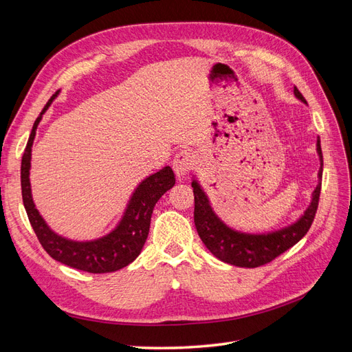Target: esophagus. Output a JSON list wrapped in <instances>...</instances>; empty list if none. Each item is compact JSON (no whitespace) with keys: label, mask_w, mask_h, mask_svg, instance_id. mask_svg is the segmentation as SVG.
<instances>
[{"label":"esophagus","mask_w":352,"mask_h":352,"mask_svg":"<svg viewBox=\"0 0 352 352\" xmlns=\"http://www.w3.org/2000/svg\"><path fill=\"white\" fill-rule=\"evenodd\" d=\"M194 167V160L192 155H190L189 151L184 150L176 154L175 160H173V170L177 177H184L186 176L190 170Z\"/></svg>","instance_id":"1"}]
</instances>
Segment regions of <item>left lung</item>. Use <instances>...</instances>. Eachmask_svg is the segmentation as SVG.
Wrapping results in <instances>:
<instances>
[{
  "label": "left lung",
  "mask_w": 352,
  "mask_h": 352,
  "mask_svg": "<svg viewBox=\"0 0 352 352\" xmlns=\"http://www.w3.org/2000/svg\"><path fill=\"white\" fill-rule=\"evenodd\" d=\"M296 98H300L307 104L302 94L294 88ZM317 153L320 157V170H318V184L314 189L311 202L304 214L296 220L294 225L283 228L280 230L263 233V235H251V233H242L226 226L212 211L210 201L199 184L194 179V221L201 241L204 242L208 251L217 257L220 261H225L238 267H260L279 257L286 250H289L296 242H300L316 217L318 207V198H320L322 189V175H323V154L320 140H317Z\"/></svg>",
  "instance_id": "8db88e82"
}]
</instances>
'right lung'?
<instances>
[{
	"label": "right lung",
	"instance_id": "right-lung-1",
	"mask_svg": "<svg viewBox=\"0 0 352 352\" xmlns=\"http://www.w3.org/2000/svg\"><path fill=\"white\" fill-rule=\"evenodd\" d=\"M58 92L52 95L44 110L41 111L39 117L35 120L22 157L20 179H22V197L25 210L41 245L54 260L69 265V267L88 273H110L120 270L126 267L127 264H131L141 254L144 243L148 238V232H150L151 214L155 202L170 188L175 186V173L172 167L166 166L162 170H158L157 173L144 179L132 194L120 223L109 235L87 242L70 241L57 235L56 232L50 229L34 204L29 170L32 144H34L35 140L36 127L42 119V114L48 110L52 100L57 97Z\"/></svg>",
	"mask_w": 352,
	"mask_h": 352
}]
</instances>
